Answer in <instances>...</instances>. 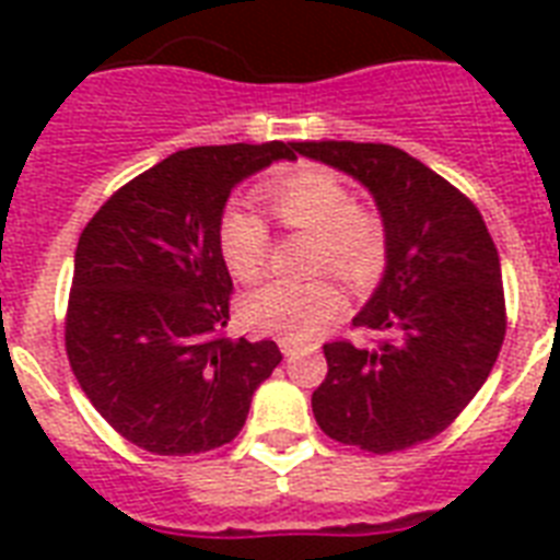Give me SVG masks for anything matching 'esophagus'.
<instances>
[{
  "instance_id": "34e87169",
  "label": "esophagus",
  "mask_w": 560,
  "mask_h": 560,
  "mask_svg": "<svg viewBox=\"0 0 560 560\" xmlns=\"http://www.w3.org/2000/svg\"><path fill=\"white\" fill-rule=\"evenodd\" d=\"M279 349L284 358H293V354H299L302 349H307L305 342H299V340H290V337H281L279 340Z\"/></svg>"
}]
</instances>
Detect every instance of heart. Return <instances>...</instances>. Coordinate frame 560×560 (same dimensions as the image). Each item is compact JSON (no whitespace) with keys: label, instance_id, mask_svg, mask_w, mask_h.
I'll return each instance as SVG.
<instances>
[{"label":"heart","instance_id":"heart-1","mask_svg":"<svg viewBox=\"0 0 560 560\" xmlns=\"http://www.w3.org/2000/svg\"><path fill=\"white\" fill-rule=\"evenodd\" d=\"M261 197L279 223L316 237L314 267H328L349 284H366L383 264V226L354 200L331 171H296L264 186ZM220 255L237 281L258 279L267 267L270 235L255 211L232 206L220 218ZM342 296L328 279L267 281L241 302V319L258 334L290 340L314 337L340 314Z\"/></svg>","mask_w":560,"mask_h":560}]
</instances>
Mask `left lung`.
Here are the masks:
<instances>
[{
  "label": "left lung",
  "mask_w": 560,
  "mask_h": 560,
  "mask_svg": "<svg viewBox=\"0 0 560 560\" xmlns=\"http://www.w3.org/2000/svg\"><path fill=\"white\" fill-rule=\"evenodd\" d=\"M293 153L372 194L386 249L381 281L351 319L386 340L325 346L316 424L360 451H407L442 433L494 369L505 337L497 246L465 194L392 144L293 142Z\"/></svg>",
  "instance_id": "8db88e82"
}]
</instances>
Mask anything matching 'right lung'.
<instances>
[{"label":"right lung","mask_w":560,"mask_h":560,"mask_svg":"<svg viewBox=\"0 0 560 560\" xmlns=\"http://www.w3.org/2000/svg\"><path fill=\"white\" fill-rule=\"evenodd\" d=\"M281 160H296L293 144L171 153L83 229L66 354L92 407L142 451L188 456L232 442L281 363L272 340L218 337L232 293L220 218L232 188Z\"/></svg>","instance_id":"right-lung-1"}]
</instances>
